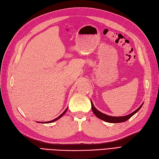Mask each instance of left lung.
<instances>
[{
  "instance_id": "obj_1",
  "label": "left lung",
  "mask_w": 159,
  "mask_h": 159,
  "mask_svg": "<svg viewBox=\"0 0 159 159\" xmlns=\"http://www.w3.org/2000/svg\"><path fill=\"white\" fill-rule=\"evenodd\" d=\"M91 105H92V110H93L94 115L96 116L97 118H98L101 120H104L105 122H109V123H118V122H125L127 120H129L130 117H132V116L135 114V113H137L139 110L140 108L142 107L143 104L141 105V106L138 109H136L135 111H133L130 114L125 116H120V117H114V116H109L106 114H103V113H101L98 110H97V109L94 107L93 102L92 101H91Z\"/></svg>"
}]
</instances>
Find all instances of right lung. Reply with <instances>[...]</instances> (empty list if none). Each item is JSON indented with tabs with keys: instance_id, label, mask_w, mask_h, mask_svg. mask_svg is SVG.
Here are the masks:
<instances>
[{
	"instance_id": "right-lung-1",
	"label": "right lung",
	"mask_w": 159,
	"mask_h": 159,
	"mask_svg": "<svg viewBox=\"0 0 159 159\" xmlns=\"http://www.w3.org/2000/svg\"><path fill=\"white\" fill-rule=\"evenodd\" d=\"M66 110H67V109H66V110H65V111L64 112H63V113H62V114H61V116H58V118H56V119H54V120H51V121H50V122H43V123H50V122H54V121H56V120H58V119H59L60 118H61V117H62V116L63 115H64V114H65V112L66 111Z\"/></svg>"
}]
</instances>
